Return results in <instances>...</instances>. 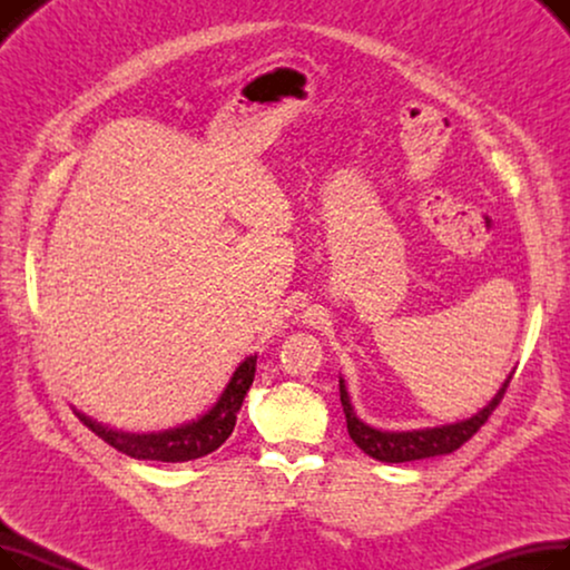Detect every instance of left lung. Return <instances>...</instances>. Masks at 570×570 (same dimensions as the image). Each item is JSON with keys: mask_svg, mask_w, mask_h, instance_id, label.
Instances as JSON below:
<instances>
[{"mask_svg": "<svg viewBox=\"0 0 570 570\" xmlns=\"http://www.w3.org/2000/svg\"><path fill=\"white\" fill-rule=\"evenodd\" d=\"M513 374L515 372L505 376L497 395L471 417H464V421H458V423L439 425V428H423V430H409V432H387V430H376V428L363 423L351 404L346 381L340 376V400H342V406L346 413L348 436L353 439V443L357 448H361L363 453H367L370 458H374L379 462H387V464L448 455V453L458 451L462 443H466L478 430H481V425H485L490 413L503 400V393H505L508 383H511Z\"/></svg>", "mask_w": 570, "mask_h": 570, "instance_id": "left-lung-1", "label": "left lung"}]
</instances>
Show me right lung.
I'll use <instances>...</instances> for the list:
<instances>
[{"mask_svg":"<svg viewBox=\"0 0 570 570\" xmlns=\"http://www.w3.org/2000/svg\"><path fill=\"white\" fill-rule=\"evenodd\" d=\"M256 374V355L245 357L228 379L226 387L217 402L209 406L203 415L194 417L189 423L177 428H168L161 432H122L112 430L104 423L76 411L80 421L110 443L115 451L125 453L134 460H157V462H189L215 453L217 448L233 434L239 406H243Z\"/></svg>","mask_w":570,"mask_h":570,"instance_id":"obj_1","label":"right lung"}]
</instances>
